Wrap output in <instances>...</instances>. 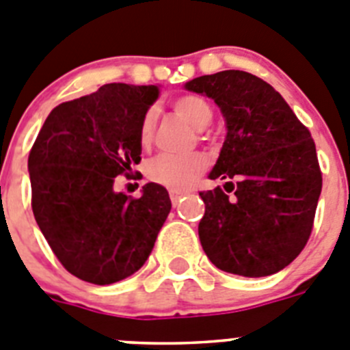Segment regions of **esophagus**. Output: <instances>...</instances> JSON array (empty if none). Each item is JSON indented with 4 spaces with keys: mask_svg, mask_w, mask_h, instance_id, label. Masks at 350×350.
Returning a JSON list of instances; mask_svg holds the SVG:
<instances>
[{
    "mask_svg": "<svg viewBox=\"0 0 350 350\" xmlns=\"http://www.w3.org/2000/svg\"><path fill=\"white\" fill-rule=\"evenodd\" d=\"M188 191H183V190H171L169 191V197H171V200H172V204H178L179 200H181V197H185V195H187Z\"/></svg>",
    "mask_w": 350,
    "mask_h": 350,
    "instance_id": "obj_1",
    "label": "esophagus"
}]
</instances>
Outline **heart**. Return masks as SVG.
<instances>
[{"instance_id": "b5f03b06", "label": "heart", "mask_w": 350, "mask_h": 350, "mask_svg": "<svg viewBox=\"0 0 350 350\" xmlns=\"http://www.w3.org/2000/svg\"><path fill=\"white\" fill-rule=\"evenodd\" d=\"M172 108L187 122H190L197 131H204L213 122V109L207 100L195 94L179 96L172 100ZM155 131V113L148 111L141 122L139 139L148 144ZM207 157L200 152L185 153V155H172L162 153L148 163V178L157 185H162L171 190H185L207 169Z\"/></svg>"}]
</instances>
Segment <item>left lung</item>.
<instances>
[{"mask_svg": "<svg viewBox=\"0 0 350 350\" xmlns=\"http://www.w3.org/2000/svg\"><path fill=\"white\" fill-rule=\"evenodd\" d=\"M188 90L214 99L226 139L211 179L225 190L200 191L204 253L228 273L265 277L288 267L307 244L323 188L308 129L272 85L228 69L198 77Z\"/></svg>", "mask_w": 350, "mask_h": 350, "instance_id": "8db88e82", "label": "left lung"}]
</instances>
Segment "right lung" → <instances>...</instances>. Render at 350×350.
I'll return each instance as SVG.
<instances>
[{
    "label": "right lung",
    "mask_w": 350,
    "mask_h": 350,
    "mask_svg": "<svg viewBox=\"0 0 350 350\" xmlns=\"http://www.w3.org/2000/svg\"><path fill=\"white\" fill-rule=\"evenodd\" d=\"M157 97V85H103L53 108L31 148L34 219L81 281L105 286L137 272L167 219L171 198L157 183L139 198L113 188L141 162V122Z\"/></svg>",
    "instance_id": "right-lung-1"
}]
</instances>
